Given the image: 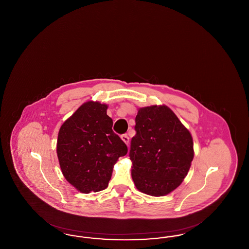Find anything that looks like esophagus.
<instances>
[{
	"instance_id": "esophagus-1",
	"label": "esophagus",
	"mask_w": 249,
	"mask_h": 249,
	"mask_svg": "<svg viewBox=\"0 0 249 249\" xmlns=\"http://www.w3.org/2000/svg\"><path fill=\"white\" fill-rule=\"evenodd\" d=\"M121 139H122V141L125 142L127 145L129 144V142H130V138L128 137V135H127V134H123V135H121Z\"/></svg>"
}]
</instances>
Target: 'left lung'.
Here are the masks:
<instances>
[{"instance_id":"8db88e82","label":"left lung","mask_w":249,"mask_h":249,"mask_svg":"<svg viewBox=\"0 0 249 249\" xmlns=\"http://www.w3.org/2000/svg\"><path fill=\"white\" fill-rule=\"evenodd\" d=\"M135 123L130 151L134 185L144 194L165 196L190 171L194 158L191 133L165 105L140 107Z\"/></svg>"}]
</instances>
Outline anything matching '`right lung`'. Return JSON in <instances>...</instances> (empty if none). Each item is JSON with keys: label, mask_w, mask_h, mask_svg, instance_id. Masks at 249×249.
<instances>
[{"label": "right lung", "mask_w": 249, "mask_h": 249, "mask_svg": "<svg viewBox=\"0 0 249 249\" xmlns=\"http://www.w3.org/2000/svg\"><path fill=\"white\" fill-rule=\"evenodd\" d=\"M108 106L88 101L61 125L57 140L59 167L82 193L106 190L119 157L128 147L113 130Z\"/></svg>", "instance_id": "right-lung-1"}]
</instances>
